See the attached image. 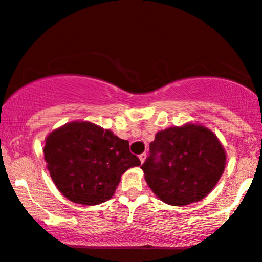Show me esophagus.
Masks as SVG:
<instances>
[{"label": "esophagus", "instance_id": "1", "mask_svg": "<svg viewBox=\"0 0 262 262\" xmlns=\"http://www.w3.org/2000/svg\"><path fill=\"white\" fill-rule=\"evenodd\" d=\"M139 159H140V163H144L145 162V159H146V154L145 153H143V154H140L139 155Z\"/></svg>", "mask_w": 262, "mask_h": 262}]
</instances>
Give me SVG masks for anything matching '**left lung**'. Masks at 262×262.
Instances as JSON below:
<instances>
[{
  "label": "left lung",
  "instance_id": "obj_1",
  "mask_svg": "<svg viewBox=\"0 0 262 262\" xmlns=\"http://www.w3.org/2000/svg\"><path fill=\"white\" fill-rule=\"evenodd\" d=\"M140 168L151 191L164 203L184 206L206 196L225 170L226 153L206 126L186 123L155 134Z\"/></svg>",
  "mask_w": 262,
  "mask_h": 262
}]
</instances>
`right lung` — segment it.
I'll return each mask as SVG.
<instances>
[{"label": "right lung", "mask_w": 262, "mask_h": 262, "mask_svg": "<svg viewBox=\"0 0 262 262\" xmlns=\"http://www.w3.org/2000/svg\"><path fill=\"white\" fill-rule=\"evenodd\" d=\"M57 189L72 203L98 205L116 192L120 177L140 160L129 142L91 122H71L54 129L43 148Z\"/></svg>", "instance_id": "obj_1"}]
</instances>
